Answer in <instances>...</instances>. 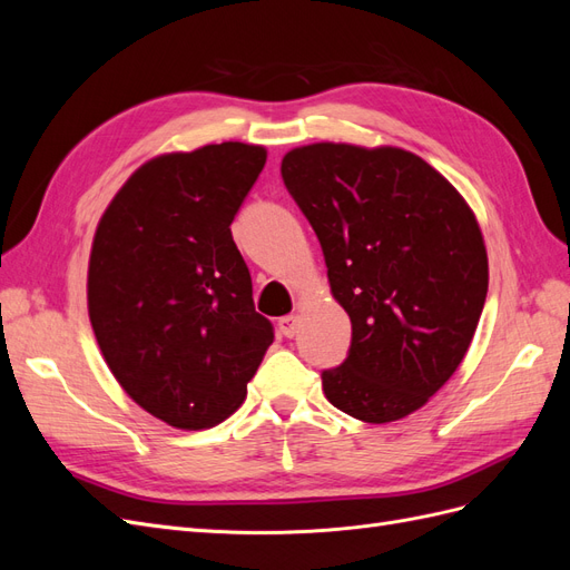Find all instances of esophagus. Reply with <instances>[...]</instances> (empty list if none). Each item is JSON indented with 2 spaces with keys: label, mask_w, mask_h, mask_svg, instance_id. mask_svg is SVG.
I'll list each match as a JSON object with an SVG mask.
<instances>
[{
  "label": "esophagus",
  "mask_w": 570,
  "mask_h": 570,
  "mask_svg": "<svg viewBox=\"0 0 570 570\" xmlns=\"http://www.w3.org/2000/svg\"><path fill=\"white\" fill-rule=\"evenodd\" d=\"M278 327L285 337H295L299 333V316H283L278 321Z\"/></svg>",
  "instance_id": "obj_1"
}]
</instances>
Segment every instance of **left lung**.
<instances>
[{
    "mask_svg": "<svg viewBox=\"0 0 570 570\" xmlns=\"http://www.w3.org/2000/svg\"><path fill=\"white\" fill-rule=\"evenodd\" d=\"M281 174L318 237L350 354L323 371L327 402L366 423L421 409L459 368L488 297V252L469 204L400 147L318 142Z\"/></svg>",
    "mask_w": 570,
    "mask_h": 570,
    "instance_id": "8db88e82",
    "label": "left lung"
}]
</instances>
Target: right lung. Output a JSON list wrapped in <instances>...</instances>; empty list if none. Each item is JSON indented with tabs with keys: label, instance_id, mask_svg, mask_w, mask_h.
I'll return each instance as SVG.
<instances>
[{
	"label": "right lung",
	"instance_id": "right-lung-1",
	"mask_svg": "<svg viewBox=\"0 0 570 570\" xmlns=\"http://www.w3.org/2000/svg\"><path fill=\"white\" fill-rule=\"evenodd\" d=\"M266 164L223 142L140 166L101 216L88 271L90 323L114 377L183 430L226 421L273 344L230 223Z\"/></svg>",
	"mask_w": 570,
	"mask_h": 570
}]
</instances>
